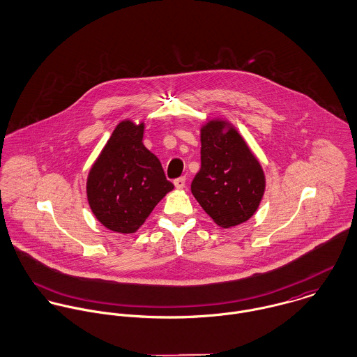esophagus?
Returning <instances> with one entry per match:
<instances>
[{
    "instance_id": "obj_1",
    "label": "esophagus",
    "mask_w": 357,
    "mask_h": 357,
    "mask_svg": "<svg viewBox=\"0 0 357 357\" xmlns=\"http://www.w3.org/2000/svg\"><path fill=\"white\" fill-rule=\"evenodd\" d=\"M173 183H174V187H176L177 190L185 188V177H178V178H176Z\"/></svg>"
}]
</instances>
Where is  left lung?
<instances>
[{
    "instance_id": "obj_1",
    "label": "left lung",
    "mask_w": 357,
    "mask_h": 357,
    "mask_svg": "<svg viewBox=\"0 0 357 357\" xmlns=\"http://www.w3.org/2000/svg\"><path fill=\"white\" fill-rule=\"evenodd\" d=\"M191 192L221 228L246 222L265 192L262 166L238 129L224 118L201 126V170Z\"/></svg>"
}]
</instances>
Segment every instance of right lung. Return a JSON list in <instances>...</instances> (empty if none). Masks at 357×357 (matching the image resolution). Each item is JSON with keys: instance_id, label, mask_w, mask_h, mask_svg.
Masks as SVG:
<instances>
[{"instance_id": "obj_1", "label": "right lung", "mask_w": 357, "mask_h": 357, "mask_svg": "<svg viewBox=\"0 0 357 357\" xmlns=\"http://www.w3.org/2000/svg\"><path fill=\"white\" fill-rule=\"evenodd\" d=\"M143 135L144 122L121 121L88 173L89 207L116 234H135L174 188L156 155L143 144Z\"/></svg>"}]
</instances>
